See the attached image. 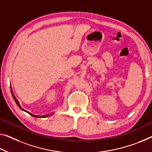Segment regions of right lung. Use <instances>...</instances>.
<instances>
[{"instance_id": "1", "label": "right lung", "mask_w": 152, "mask_h": 152, "mask_svg": "<svg viewBox=\"0 0 152 152\" xmlns=\"http://www.w3.org/2000/svg\"><path fill=\"white\" fill-rule=\"evenodd\" d=\"M11 94H12V96H13V99H14V100H15V102H16V104H18V107H20V108L21 109H22V111H25V110H24V109H23L22 108V107H21V106H20V103H19V102H18V100H17V99H16V98H15V96H14V94H13V91H12V90H11ZM26 112H27V113H29L30 115H32V116H35V117H38V116H37V115H33V114H32V113H29V112H28V111H26Z\"/></svg>"}]
</instances>
